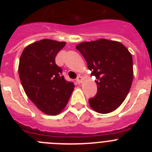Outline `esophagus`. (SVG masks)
Masks as SVG:
<instances>
[{"mask_svg": "<svg viewBox=\"0 0 152 152\" xmlns=\"http://www.w3.org/2000/svg\"><path fill=\"white\" fill-rule=\"evenodd\" d=\"M82 80H83V78H82V77H81V76H80V75H79V76H77V79H76V81H77V84H80V83L82 82Z\"/></svg>", "mask_w": 152, "mask_h": 152, "instance_id": "1", "label": "esophagus"}]
</instances>
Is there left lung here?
<instances>
[{
  "instance_id": "8db88e82",
  "label": "left lung",
  "mask_w": 152,
  "mask_h": 152,
  "mask_svg": "<svg viewBox=\"0 0 152 152\" xmlns=\"http://www.w3.org/2000/svg\"><path fill=\"white\" fill-rule=\"evenodd\" d=\"M76 49L96 79L97 93L89 99L90 107L102 114L116 110L128 95L133 80L132 54L121 42L105 39L84 42Z\"/></svg>"
}]
</instances>
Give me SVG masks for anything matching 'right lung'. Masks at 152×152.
I'll list each match as a JSON object with an SVG mask.
<instances>
[{
    "mask_svg": "<svg viewBox=\"0 0 152 152\" xmlns=\"http://www.w3.org/2000/svg\"><path fill=\"white\" fill-rule=\"evenodd\" d=\"M65 42L42 39L29 44L21 54L19 76L24 91L36 107L47 115H58L66 107L74 91L56 64V55Z\"/></svg>",
    "mask_w": 152,
    "mask_h": 152,
    "instance_id": "right-lung-1",
    "label": "right lung"
}]
</instances>
